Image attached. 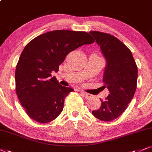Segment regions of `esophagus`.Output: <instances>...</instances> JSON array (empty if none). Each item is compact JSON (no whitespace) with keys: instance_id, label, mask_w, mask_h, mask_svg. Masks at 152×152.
Segmentation results:
<instances>
[{"instance_id":"obj_1","label":"esophagus","mask_w":152,"mask_h":152,"mask_svg":"<svg viewBox=\"0 0 152 152\" xmlns=\"http://www.w3.org/2000/svg\"><path fill=\"white\" fill-rule=\"evenodd\" d=\"M81 94H82V96H83L85 97V98H86V99L90 98V97H91V96H92V95L90 94L87 93V92H85V91H81Z\"/></svg>"}]
</instances>
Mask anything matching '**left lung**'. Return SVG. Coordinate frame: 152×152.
Wrapping results in <instances>:
<instances>
[{
    "instance_id": "left-lung-1",
    "label": "left lung",
    "mask_w": 152,
    "mask_h": 152,
    "mask_svg": "<svg viewBox=\"0 0 152 152\" xmlns=\"http://www.w3.org/2000/svg\"><path fill=\"white\" fill-rule=\"evenodd\" d=\"M100 46L106 60L103 82L109 95L102 101L101 107L93 110L94 117L102 121H111L119 117L133 98L137 89V67L130 50L110 34L89 31Z\"/></svg>"
}]
</instances>
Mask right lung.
I'll return each instance as SVG.
<instances>
[{
	"mask_svg": "<svg viewBox=\"0 0 152 152\" xmlns=\"http://www.w3.org/2000/svg\"><path fill=\"white\" fill-rule=\"evenodd\" d=\"M94 40L85 31L55 30L37 37L26 45L15 70V91L31 119L47 123L58 116L65 98L74 90L59 85L58 72L67 54Z\"/></svg>",
	"mask_w": 152,
	"mask_h": 152,
	"instance_id": "obj_1",
	"label": "right lung"
}]
</instances>
